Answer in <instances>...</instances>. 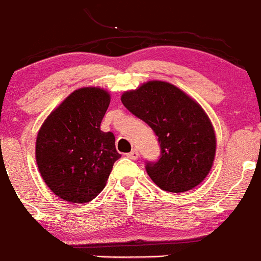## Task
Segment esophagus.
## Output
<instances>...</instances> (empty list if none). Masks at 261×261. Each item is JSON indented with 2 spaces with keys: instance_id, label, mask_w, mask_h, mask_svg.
<instances>
[{
  "instance_id": "1",
  "label": "esophagus",
  "mask_w": 261,
  "mask_h": 261,
  "mask_svg": "<svg viewBox=\"0 0 261 261\" xmlns=\"http://www.w3.org/2000/svg\"><path fill=\"white\" fill-rule=\"evenodd\" d=\"M128 158H130V160H137V158H139V155H140V153H139V151H137L136 148H134L133 151L130 152V153H127L126 154Z\"/></svg>"
}]
</instances>
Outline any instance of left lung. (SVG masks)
Instances as JSON below:
<instances>
[{"label": "left lung", "instance_id": "obj_1", "mask_svg": "<svg viewBox=\"0 0 261 261\" xmlns=\"http://www.w3.org/2000/svg\"><path fill=\"white\" fill-rule=\"evenodd\" d=\"M121 101L158 137L160 158L147 161L145 166L155 185L169 193H182L206 178L214 163L216 137L210 119L196 101L161 81L125 92Z\"/></svg>", "mask_w": 261, "mask_h": 261}]
</instances>
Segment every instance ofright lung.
Returning a JSON list of instances; mask_svg holds the SVG:
<instances>
[{
  "instance_id": "obj_1",
  "label": "right lung",
  "mask_w": 261,
  "mask_h": 261,
  "mask_svg": "<svg viewBox=\"0 0 261 261\" xmlns=\"http://www.w3.org/2000/svg\"><path fill=\"white\" fill-rule=\"evenodd\" d=\"M110 103L108 92L94 87L71 93L47 116L37 137L38 168L55 195L88 202L106 187L116 152L113 133L100 130Z\"/></svg>"
}]
</instances>
